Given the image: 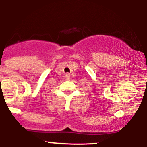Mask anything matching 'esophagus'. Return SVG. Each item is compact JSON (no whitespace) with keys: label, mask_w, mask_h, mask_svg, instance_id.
Listing matches in <instances>:
<instances>
[{"label":"esophagus","mask_w":147,"mask_h":147,"mask_svg":"<svg viewBox=\"0 0 147 147\" xmlns=\"http://www.w3.org/2000/svg\"><path fill=\"white\" fill-rule=\"evenodd\" d=\"M65 76L66 79H67V80H69V79H70V75H69L68 73H66Z\"/></svg>","instance_id":"34e87169"}]
</instances>
